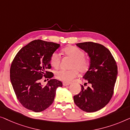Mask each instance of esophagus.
I'll list each match as a JSON object with an SVG mask.
<instances>
[{"label": "esophagus", "instance_id": "1", "mask_svg": "<svg viewBox=\"0 0 130 130\" xmlns=\"http://www.w3.org/2000/svg\"><path fill=\"white\" fill-rule=\"evenodd\" d=\"M70 85V84H69V83H63V86H68V85Z\"/></svg>", "mask_w": 130, "mask_h": 130}]
</instances>
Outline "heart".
Here are the masks:
<instances>
[{
	"label": "heart",
	"instance_id": "obj_1",
	"mask_svg": "<svg viewBox=\"0 0 130 130\" xmlns=\"http://www.w3.org/2000/svg\"><path fill=\"white\" fill-rule=\"evenodd\" d=\"M63 52L67 56L72 58L71 67L73 68L69 70L59 69L55 72V76L60 81L69 83L78 76V71L81 72H85L88 68L89 63L88 60L84 57V51L77 47H67L63 49ZM50 62L52 67L56 68H58L61 62L60 55L56 52L53 53Z\"/></svg>",
	"mask_w": 130,
	"mask_h": 130
}]
</instances>
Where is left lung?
<instances>
[{
    "label": "left lung",
    "mask_w": 130,
    "mask_h": 130,
    "mask_svg": "<svg viewBox=\"0 0 130 130\" xmlns=\"http://www.w3.org/2000/svg\"><path fill=\"white\" fill-rule=\"evenodd\" d=\"M76 46L87 52L90 58L88 70L83 76L89 87L74 96L76 106L87 112L104 108L110 101L118 74L116 62L108 49L103 45L91 42L78 43Z\"/></svg>",
    "instance_id": "obj_1"
}]
</instances>
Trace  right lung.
<instances>
[{
  "label": "right lung",
  "instance_id": "obj_1",
  "mask_svg": "<svg viewBox=\"0 0 130 130\" xmlns=\"http://www.w3.org/2000/svg\"><path fill=\"white\" fill-rule=\"evenodd\" d=\"M60 45L35 40L23 47L13 61L10 78L18 100L26 108L39 112L47 108L54 101L56 89L62 83L51 79L45 86L40 83L43 75L51 78V57ZM48 76H47V75Z\"/></svg>",
  "mask_w": 130,
  "mask_h": 130
}]
</instances>
